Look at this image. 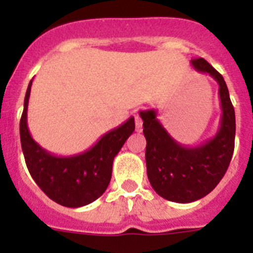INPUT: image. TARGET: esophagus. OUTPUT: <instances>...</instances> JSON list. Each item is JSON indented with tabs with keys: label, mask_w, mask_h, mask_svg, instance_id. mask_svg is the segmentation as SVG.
I'll use <instances>...</instances> for the list:
<instances>
[{
	"label": "esophagus",
	"mask_w": 253,
	"mask_h": 253,
	"mask_svg": "<svg viewBox=\"0 0 253 253\" xmlns=\"http://www.w3.org/2000/svg\"><path fill=\"white\" fill-rule=\"evenodd\" d=\"M134 118H135V130H137V131H142V128H143L142 119H140L138 114L135 116H134Z\"/></svg>",
	"instance_id": "34e87169"
}]
</instances>
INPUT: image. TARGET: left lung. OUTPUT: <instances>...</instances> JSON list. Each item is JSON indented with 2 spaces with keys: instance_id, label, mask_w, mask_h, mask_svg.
Instances as JSON below:
<instances>
[{
  "instance_id": "1",
  "label": "left lung",
  "mask_w": 253,
  "mask_h": 253,
  "mask_svg": "<svg viewBox=\"0 0 253 253\" xmlns=\"http://www.w3.org/2000/svg\"><path fill=\"white\" fill-rule=\"evenodd\" d=\"M191 66L219 84L222 116L214 138L198 147L181 146L158 122L157 111H139L147 139L148 180L158 195L175 203L195 202L213 191L227 172L234 151L236 115L224 78L204 58L193 59Z\"/></svg>"
}]
</instances>
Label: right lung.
Segmentation results:
<instances>
[{
    "mask_svg": "<svg viewBox=\"0 0 253 253\" xmlns=\"http://www.w3.org/2000/svg\"><path fill=\"white\" fill-rule=\"evenodd\" d=\"M33 80L26 90L20 120V139L26 166L38 186L53 202L80 208L99 199L109 186L113 161L135 129L134 118L107 131L95 146L71 157H58L35 142L28 128V104Z\"/></svg>",
    "mask_w": 253,
    "mask_h": 253,
    "instance_id": "obj_1",
    "label": "right lung"
}]
</instances>
